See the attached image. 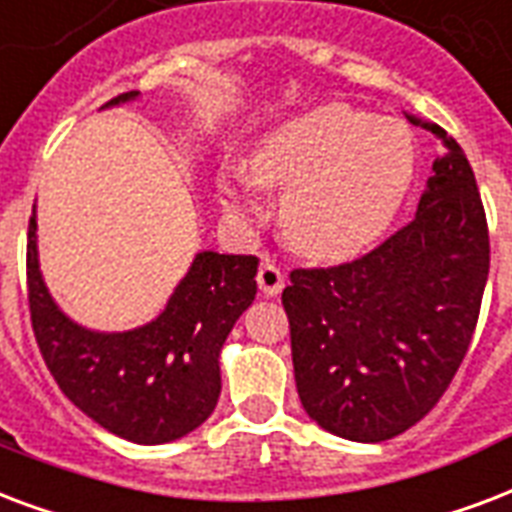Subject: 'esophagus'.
<instances>
[{
  "instance_id": "34e87169",
  "label": "esophagus",
  "mask_w": 512,
  "mask_h": 512,
  "mask_svg": "<svg viewBox=\"0 0 512 512\" xmlns=\"http://www.w3.org/2000/svg\"><path fill=\"white\" fill-rule=\"evenodd\" d=\"M257 287L268 298L279 295L284 290V273L271 260H265V263H260V271H257Z\"/></svg>"
}]
</instances>
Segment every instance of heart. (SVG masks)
Returning <instances> with one entry per match:
<instances>
[{"mask_svg": "<svg viewBox=\"0 0 512 512\" xmlns=\"http://www.w3.org/2000/svg\"><path fill=\"white\" fill-rule=\"evenodd\" d=\"M419 169L411 128L349 104L292 117L271 131L249 158V174L222 177V209L255 220L252 178L284 187V239L314 260H346L373 247L408 201Z\"/></svg>", "mask_w": 512, "mask_h": 512, "instance_id": "heart-1", "label": "heart"}]
</instances>
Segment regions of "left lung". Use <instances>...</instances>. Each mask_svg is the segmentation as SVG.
<instances>
[{
    "instance_id": "obj_1",
    "label": "left lung",
    "mask_w": 512,
    "mask_h": 512,
    "mask_svg": "<svg viewBox=\"0 0 512 512\" xmlns=\"http://www.w3.org/2000/svg\"><path fill=\"white\" fill-rule=\"evenodd\" d=\"M446 144L419 212L373 252L333 268H295L290 319L300 403L338 438L381 443L427 416L462 365L489 279V225L473 166Z\"/></svg>"
}]
</instances>
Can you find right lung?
Here are the masks:
<instances>
[{
  "label": "right lung",
  "mask_w": 512,
  "mask_h": 512,
  "mask_svg": "<svg viewBox=\"0 0 512 512\" xmlns=\"http://www.w3.org/2000/svg\"><path fill=\"white\" fill-rule=\"evenodd\" d=\"M120 93L104 107L134 101ZM255 255L198 252L147 325L96 333L77 325L50 298L37 260V212L29 220L26 284L34 338L69 400L96 424L131 443L158 446L185 438L220 400V351L257 292Z\"/></svg>",
  "instance_id": "add662e5"
}]
</instances>
